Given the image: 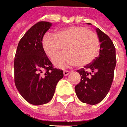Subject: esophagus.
Returning <instances> with one entry per match:
<instances>
[{
  "mask_svg": "<svg viewBox=\"0 0 127 127\" xmlns=\"http://www.w3.org/2000/svg\"><path fill=\"white\" fill-rule=\"evenodd\" d=\"M63 74L64 76H67V75H68L69 74V71H68V70H64Z\"/></svg>",
  "mask_w": 127,
  "mask_h": 127,
  "instance_id": "obj_1",
  "label": "esophagus"
}]
</instances>
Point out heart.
Returning <instances> with one entry per match:
<instances>
[{
    "label": "heart",
    "mask_w": 127,
    "mask_h": 127,
    "mask_svg": "<svg viewBox=\"0 0 127 127\" xmlns=\"http://www.w3.org/2000/svg\"><path fill=\"white\" fill-rule=\"evenodd\" d=\"M42 47L50 59L64 48L65 52L53 60L55 66L64 67L69 64L83 66L92 63L98 55L100 43L94 32L82 26L74 25L61 28L54 34L45 35L42 40Z\"/></svg>",
    "instance_id": "1"
}]
</instances>
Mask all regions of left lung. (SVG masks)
Wrapping results in <instances>:
<instances>
[{"label":"left lung","instance_id":"8db88e82","mask_svg":"<svg viewBox=\"0 0 127 127\" xmlns=\"http://www.w3.org/2000/svg\"><path fill=\"white\" fill-rule=\"evenodd\" d=\"M100 42L99 55L85 68L77 72L81 76L80 82L74 90L81 102L96 104L102 101L110 90L117 63L116 50L109 37L96 28Z\"/></svg>","mask_w":127,"mask_h":127}]
</instances>
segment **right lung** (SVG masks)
<instances>
[{
	"label": "right lung",
	"instance_id": "add662e5",
	"mask_svg": "<svg viewBox=\"0 0 127 127\" xmlns=\"http://www.w3.org/2000/svg\"><path fill=\"white\" fill-rule=\"evenodd\" d=\"M52 24L40 21L20 39L14 60V81L25 100L34 105L49 102L63 77L62 69L54 68L42 47V40Z\"/></svg>",
	"mask_w": 127,
	"mask_h": 127
}]
</instances>
